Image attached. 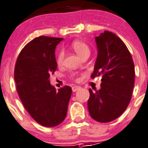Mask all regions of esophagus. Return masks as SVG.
<instances>
[{
	"mask_svg": "<svg viewBox=\"0 0 148 148\" xmlns=\"http://www.w3.org/2000/svg\"><path fill=\"white\" fill-rule=\"evenodd\" d=\"M79 89H81V87L80 86H74V87H72V90H73V92H75V91H77V90H79Z\"/></svg>",
	"mask_w": 148,
	"mask_h": 148,
	"instance_id": "34e87169",
	"label": "esophagus"
}]
</instances>
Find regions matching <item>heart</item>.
Returning <instances> with one entry per match:
<instances>
[{"label": "heart", "mask_w": 148, "mask_h": 148, "mask_svg": "<svg viewBox=\"0 0 148 148\" xmlns=\"http://www.w3.org/2000/svg\"><path fill=\"white\" fill-rule=\"evenodd\" d=\"M71 47L73 48L77 54L80 56L81 58L85 55H90V47L88 46L85 42L81 41V40H74L71 44ZM64 51H60L57 56V63L58 64L61 65L64 62ZM74 75V74H72Z\"/></svg>", "instance_id": "b5f03b06"}]
</instances>
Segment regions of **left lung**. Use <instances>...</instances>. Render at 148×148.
Instances as JSON below:
<instances>
[{
    "mask_svg": "<svg viewBox=\"0 0 148 148\" xmlns=\"http://www.w3.org/2000/svg\"><path fill=\"white\" fill-rule=\"evenodd\" d=\"M97 57L91 77L101 76V89H89L88 108L93 119L112 121L124 112L134 85V64L130 51L115 34L104 31L95 38Z\"/></svg>",
    "mask_w": 148,
    "mask_h": 148,
    "instance_id": "left-lung-1",
    "label": "left lung"
}]
</instances>
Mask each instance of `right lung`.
I'll use <instances>...</instances> for the list:
<instances>
[{
  "label": "right lung",
  "mask_w": 148,
  "mask_h": 148,
  "mask_svg": "<svg viewBox=\"0 0 148 148\" xmlns=\"http://www.w3.org/2000/svg\"><path fill=\"white\" fill-rule=\"evenodd\" d=\"M63 38L40 36L27 43L17 57L14 80L23 105L31 117L45 127L57 126L65 119L72 89L57 91L50 74L57 70L56 46Z\"/></svg>",
  "instance_id": "obj_1"
}]
</instances>
